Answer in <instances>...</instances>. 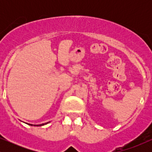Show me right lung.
<instances>
[{"label":"right lung","mask_w":152,"mask_h":152,"mask_svg":"<svg viewBox=\"0 0 152 152\" xmlns=\"http://www.w3.org/2000/svg\"><path fill=\"white\" fill-rule=\"evenodd\" d=\"M46 124H48V122H47V123H46V124H41V125H34V126H42V125ZM28 124V125H31V126H33L32 124Z\"/></svg>","instance_id":"1"}]
</instances>
